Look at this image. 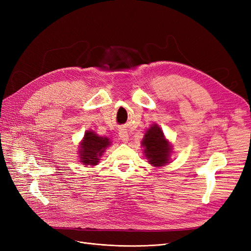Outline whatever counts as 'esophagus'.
<instances>
[{"label":"esophagus","instance_id":"34e87169","mask_svg":"<svg viewBox=\"0 0 251 251\" xmlns=\"http://www.w3.org/2000/svg\"><path fill=\"white\" fill-rule=\"evenodd\" d=\"M119 138H120L123 142H127L128 139H129V135H128V132L125 130H121L120 132H119Z\"/></svg>","mask_w":251,"mask_h":251}]
</instances>
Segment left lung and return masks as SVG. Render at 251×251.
<instances>
[{"label": "left lung", "instance_id": "8db88e82", "mask_svg": "<svg viewBox=\"0 0 251 251\" xmlns=\"http://www.w3.org/2000/svg\"><path fill=\"white\" fill-rule=\"evenodd\" d=\"M142 146L150 164L155 167L164 166L169 161L171 147L165 139L163 131L156 125L151 126L144 135Z\"/></svg>", "mask_w": 251, "mask_h": 251}]
</instances>
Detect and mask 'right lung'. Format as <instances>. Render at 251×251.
<instances>
[{"label": "right lung", "mask_w": 251, "mask_h": 251, "mask_svg": "<svg viewBox=\"0 0 251 251\" xmlns=\"http://www.w3.org/2000/svg\"><path fill=\"white\" fill-rule=\"evenodd\" d=\"M109 146L110 141L107 137H100L92 131H86L81 142V151H79L81 163L86 166L97 165L100 160L99 157L101 156L104 150Z\"/></svg>", "instance_id": "obj_1"}]
</instances>
